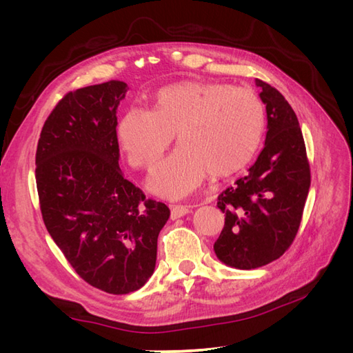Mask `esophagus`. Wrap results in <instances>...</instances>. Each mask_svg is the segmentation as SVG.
Segmentation results:
<instances>
[{
    "label": "esophagus",
    "instance_id": "obj_1",
    "mask_svg": "<svg viewBox=\"0 0 353 353\" xmlns=\"http://www.w3.org/2000/svg\"><path fill=\"white\" fill-rule=\"evenodd\" d=\"M169 208H170V218L172 219L185 216L190 212V206H185V205H170Z\"/></svg>",
    "mask_w": 353,
    "mask_h": 353
}]
</instances>
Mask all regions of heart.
Returning <instances> with one entry per match:
<instances>
[{
    "mask_svg": "<svg viewBox=\"0 0 353 353\" xmlns=\"http://www.w3.org/2000/svg\"><path fill=\"white\" fill-rule=\"evenodd\" d=\"M265 108L245 87L218 82H181L156 94L153 112L131 109L117 128L130 163L150 170L176 134L179 148L150 178L153 193L181 199L212 174L228 176L248 165L261 144Z\"/></svg>",
    "mask_w": 353,
    "mask_h": 353,
    "instance_id": "b5f03b06",
    "label": "heart"
}]
</instances>
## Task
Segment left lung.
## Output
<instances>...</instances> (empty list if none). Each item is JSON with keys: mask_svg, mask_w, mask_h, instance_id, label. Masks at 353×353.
I'll return each instance as SVG.
<instances>
[{"mask_svg": "<svg viewBox=\"0 0 353 353\" xmlns=\"http://www.w3.org/2000/svg\"><path fill=\"white\" fill-rule=\"evenodd\" d=\"M256 85L268 121L265 145L249 172L218 196L225 225L213 244L219 261L239 270L259 268L290 248L311 185L294 110L270 83L256 79Z\"/></svg>", "mask_w": 353, "mask_h": 353, "instance_id": "obj_1", "label": "left lung"}]
</instances>
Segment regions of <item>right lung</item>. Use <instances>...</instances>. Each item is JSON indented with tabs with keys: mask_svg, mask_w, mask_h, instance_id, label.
I'll use <instances>...</instances> for the list:
<instances>
[{
	"mask_svg": "<svg viewBox=\"0 0 353 353\" xmlns=\"http://www.w3.org/2000/svg\"><path fill=\"white\" fill-rule=\"evenodd\" d=\"M125 92L126 83L114 79L68 92L42 126L35 156L50 236L83 281L110 294L150 279L170 213L119 168L116 109Z\"/></svg>",
	"mask_w": 353,
	"mask_h": 353,
	"instance_id": "1",
	"label": "right lung"
}]
</instances>
